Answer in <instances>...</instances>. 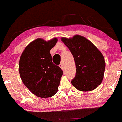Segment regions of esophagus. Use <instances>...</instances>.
Returning a JSON list of instances; mask_svg holds the SVG:
<instances>
[{
    "label": "esophagus",
    "instance_id": "1",
    "mask_svg": "<svg viewBox=\"0 0 122 122\" xmlns=\"http://www.w3.org/2000/svg\"><path fill=\"white\" fill-rule=\"evenodd\" d=\"M59 67H61V69H63L64 66H63V64L62 63H61L60 64V65H59Z\"/></svg>",
    "mask_w": 122,
    "mask_h": 122
}]
</instances>
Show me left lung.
<instances>
[{
	"mask_svg": "<svg viewBox=\"0 0 122 122\" xmlns=\"http://www.w3.org/2000/svg\"><path fill=\"white\" fill-rule=\"evenodd\" d=\"M72 54L76 65L72 85L82 91L96 89L102 83L104 73V59L98 49L86 38L76 35L72 38H61Z\"/></svg>",
	"mask_w": 122,
	"mask_h": 122,
	"instance_id": "1",
	"label": "left lung"
}]
</instances>
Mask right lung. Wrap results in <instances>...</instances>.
<instances>
[{"label": "right lung", "instance_id": "obj_1", "mask_svg": "<svg viewBox=\"0 0 122 122\" xmlns=\"http://www.w3.org/2000/svg\"><path fill=\"white\" fill-rule=\"evenodd\" d=\"M57 38L46 41L37 38L26 46L19 63V72L24 85L41 98L54 96L58 90L63 71L52 62L50 50Z\"/></svg>", "mask_w": 122, "mask_h": 122}]
</instances>
